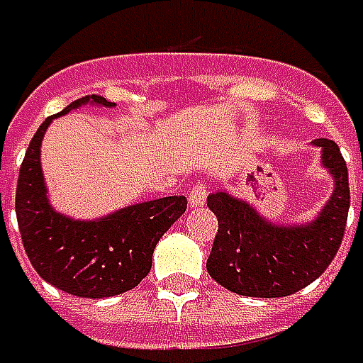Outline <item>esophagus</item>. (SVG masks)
Instances as JSON below:
<instances>
[{
	"label": "esophagus",
	"mask_w": 363,
	"mask_h": 363,
	"mask_svg": "<svg viewBox=\"0 0 363 363\" xmlns=\"http://www.w3.org/2000/svg\"><path fill=\"white\" fill-rule=\"evenodd\" d=\"M188 202L191 208H200V206H203V202H206V188H203L202 184H196L194 188L189 189Z\"/></svg>",
	"instance_id": "1"
}]
</instances>
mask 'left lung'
<instances>
[{"mask_svg":"<svg viewBox=\"0 0 363 363\" xmlns=\"http://www.w3.org/2000/svg\"><path fill=\"white\" fill-rule=\"evenodd\" d=\"M335 189L309 224L277 226L226 191L208 196L218 232L206 269L218 285L244 297H286L319 279L343 240L350 212V182L342 151L331 139H315Z\"/></svg>","mask_w":363,"mask_h":363,"instance_id":"left-lung-1","label":"left lung"}]
</instances>
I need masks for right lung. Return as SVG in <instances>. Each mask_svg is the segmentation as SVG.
Here are the masks:
<instances>
[{
    "label": "right lung",
    "mask_w": 363,
    "mask_h": 363,
    "mask_svg": "<svg viewBox=\"0 0 363 363\" xmlns=\"http://www.w3.org/2000/svg\"><path fill=\"white\" fill-rule=\"evenodd\" d=\"M86 103L115 106L105 96L91 94L40 125L21 161L16 216L26 255L46 283L74 297L105 299L131 291L145 279L155 244L186 212L188 200L167 196L86 222L54 212L40 165L42 137L52 119Z\"/></svg>",
    "instance_id": "right-lung-1"
}]
</instances>
